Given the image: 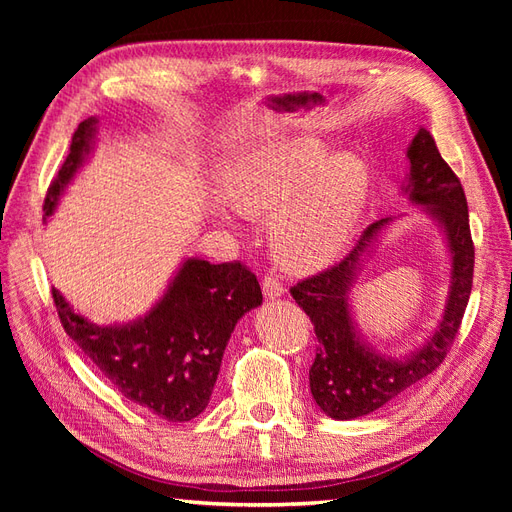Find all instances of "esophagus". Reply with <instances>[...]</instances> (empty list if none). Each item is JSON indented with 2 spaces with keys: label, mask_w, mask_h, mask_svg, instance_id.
Here are the masks:
<instances>
[{
  "label": "esophagus",
  "mask_w": 512,
  "mask_h": 512,
  "mask_svg": "<svg viewBox=\"0 0 512 512\" xmlns=\"http://www.w3.org/2000/svg\"><path fill=\"white\" fill-rule=\"evenodd\" d=\"M262 294L267 299H280L284 294V284L273 275H265V280H262Z\"/></svg>",
  "instance_id": "esophagus-1"
}]
</instances>
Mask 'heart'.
<instances>
[{
	"mask_svg": "<svg viewBox=\"0 0 512 512\" xmlns=\"http://www.w3.org/2000/svg\"><path fill=\"white\" fill-rule=\"evenodd\" d=\"M224 190L245 215H275L271 245L290 271L329 267L350 243L367 196L369 170L350 151L329 156L316 138L247 143L226 160ZM228 200L213 203L222 224H235Z\"/></svg>",
	"mask_w": 512,
	"mask_h": 512,
	"instance_id": "heart-1",
	"label": "heart"
}]
</instances>
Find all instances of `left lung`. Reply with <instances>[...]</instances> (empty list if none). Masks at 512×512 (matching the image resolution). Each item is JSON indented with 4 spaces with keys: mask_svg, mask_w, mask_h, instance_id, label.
Segmentation results:
<instances>
[{
    "mask_svg": "<svg viewBox=\"0 0 512 512\" xmlns=\"http://www.w3.org/2000/svg\"><path fill=\"white\" fill-rule=\"evenodd\" d=\"M410 173L401 183V196L438 224L448 260L444 312L425 342L399 356L382 354L367 342L354 320L350 290L376 252L384 232L406 213L371 224L354 250L339 265L299 282L290 292L314 324L318 337L316 359L309 369V389L318 408L335 421H352L376 412L391 399L429 376L455 339L468 307L474 273V245L470 235L468 203L457 175L448 166L429 130L421 128L408 145Z\"/></svg>",
    "mask_w": 512,
    "mask_h": 512,
    "instance_id": "1",
    "label": "left lung"
}]
</instances>
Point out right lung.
I'll use <instances>...</instances> for the list:
<instances>
[{"label": "right lung", "mask_w": 512, "mask_h": 512, "mask_svg": "<svg viewBox=\"0 0 512 512\" xmlns=\"http://www.w3.org/2000/svg\"><path fill=\"white\" fill-rule=\"evenodd\" d=\"M98 117L79 123L70 153L44 200V220L96 147ZM66 333L115 389L170 423L192 421L209 404L237 322L262 305L256 275L241 262L183 258L149 312L130 322L96 324L53 288Z\"/></svg>", "instance_id": "add662e5"}]
</instances>
